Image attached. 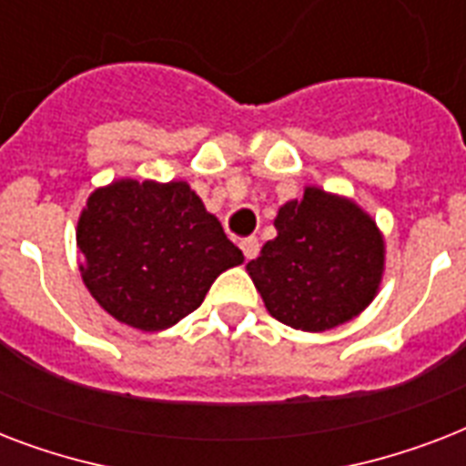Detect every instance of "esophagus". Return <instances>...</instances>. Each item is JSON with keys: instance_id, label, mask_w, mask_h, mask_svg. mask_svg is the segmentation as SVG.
I'll return each mask as SVG.
<instances>
[{"instance_id": "1", "label": "esophagus", "mask_w": 466, "mask_h": 466, "mask_svg": "<svg viewBox=\"0 0 466 466\" xmlns=\"http://www.w3.org/2000/svg\"><path fill=\"white\" fill-rule=\"evenodd\" d=\"M241 251H244V258L247 261H254L256 256H258V251H261V244H258V239L256 237H247V239H241Z\"/></svg>"}]
</instances>
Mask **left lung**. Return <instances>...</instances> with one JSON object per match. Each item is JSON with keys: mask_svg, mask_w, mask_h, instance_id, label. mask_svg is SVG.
Instances as JSON below:
<instances>
[{"mask_svg": "<svg viewBox=\"0 0 466 466\" xmlns=\"http://www.w3.org/2000/svg\"><path fill=\"white\" fill-rule=\"evenodd\" d=\"M278 237L247 270L266 309L302 331H326L372 302L384 266V241L370 215L350 200L307 188L278 210Z\"/></svg>", "mask_w": 466, "mask_h": 466, "instance_id": "8db88e82", "label": "left lung"}]
</instances>
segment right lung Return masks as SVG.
<instances>
[{"mask_svg":"<svg viewBox=\"0 0 466 466\" xmlns=\"http://www.w3.org/2000/svg\"><path fill=\"white\" fill-rule=\"evenodd\" d=\"M82 278L111 317L161 331L203 305L244 254L188 183L116 181L91 193L76 227Z\"/></svg>","mask_w":466,"mask_h":466,"instance_id":"right-lung-1","label":"right lung"}]
</instances>
